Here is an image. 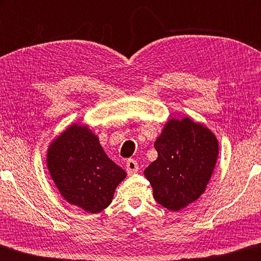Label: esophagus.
Instances as JSON below:
<instances>
[{
  "label": "esophagus",
  "mask_w": 261,
  "mask_h": 261,
  "mask_svg": "<svg viewBox=\"0 0 261 261\" xmlns=\"http://www.w3.org/2000/svg\"><path fill=\"white\" fill-rule=\"evenodd\" d=\"M126 170L128 174H134L139 171V164L138 162L134 160H128L126 163Z\"/></svg>",
  "instance_id": "obj_1"
}]
</instances>
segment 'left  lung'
I'll list each match as a JSON object with an SVG mask.
<instances>
[{
    "mask_svg": "<svg viewBox=\"0 0 261 261\" xmlns=\"http://www.w3.org/2000/svg\"><path fill=\"white\" fill-rule=\"evenodd\" d=\"M153 146L159 157L144 170V176L156 201L178 212L206 191L219 156V141L202 123L172 118Z\"/></svg>",
    "mask_w": 261,
    "mask_h": 261,
    "instance_id": "1",
    "label": "left lung"
}]
</instances>
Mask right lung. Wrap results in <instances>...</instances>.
<instances>
[{
    "mask_svg": "<svg viewBox=\"0 0 261 261\" xmlns=\"http://www.w3.org/2000/svg\"><path fill=\"white\" fill-rule=\"evenodd\" d=\"M46 162L62 198L91 214L112 202L115 189L127 176L102 150L98 136L79 123L50 142Z\"/></svg>",
    "mask_w": 261,
    "mask_h": 261,
    "instance_id": "1",
    "label": "right lung"
}]
</instances>
